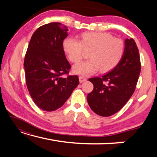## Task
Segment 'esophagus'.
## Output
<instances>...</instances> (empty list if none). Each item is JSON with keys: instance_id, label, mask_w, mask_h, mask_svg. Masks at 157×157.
<instances>
[{"instance_id": "1", "label": "esophagus", "mask_w": 157, "mask_h": 157, "mask_svg": "<svg viewBox=\"0 0 157 157\" xmlns=\"http://www.w3.org/2000/svg\"><path fill=\"white\" fill-rule=\"evenodd\" d=\"M79 82L80 83H82V82H84L86 80V78H85V77H83V76H79Z\"/></svg>"}]
</instances>
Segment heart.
Instances as JSON below:
<instances>
[{
	"label": "heart",
	"mask_w": 157,
	"mask_h": 157,
	"mask_svg": "<svg viewBox=\"0 0 157 157\" xmlns=\"http://www.w3.org/2000/svg\"><path fill=\"white\" fill-rule=\"evenodd\" d=\"M63 49L72 63H78L89 52V59L78 63L73 72L82 75H90L100 69L102 73L112 70L118 64L124 52L121 39L111 34L100 32H85L79 35V41L71 37L63 41Z\"/></svg>",
	"instance_id": "heart-1"
}]
</instances>
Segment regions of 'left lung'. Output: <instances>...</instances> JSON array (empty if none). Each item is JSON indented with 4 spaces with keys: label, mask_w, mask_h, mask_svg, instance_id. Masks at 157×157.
Instances as JSON below:
<instances>
[{
    "label": "left lung",
    "mask_w": 157,
    "mask_h": 157,
    "mask_svg": "<svg viewBox=\"0 0 157 157\" xmlns=\"http://www.w3.org/2000/svg\"><path fill=\"white\" fill-rule=\"evenodd\" d=\"M121 62L101 78L89 80L94 90L87 95L89 107L98 115L107 117L118 112L134 94L140 73L139 49L133 39L124 41Z\"/></svg>",
    "instance_id": "left-lung-1"
}]
</instances>
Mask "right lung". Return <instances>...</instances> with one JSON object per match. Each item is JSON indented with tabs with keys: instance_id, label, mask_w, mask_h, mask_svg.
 I'll use <instances>...</instances> for the list:
<instances>
[{
	"instance_id": "obj_1",
	"label": "right lung",
	"mask_w": 157,
	"mask_h": 157,
	"mask_svg": "<svg viewBox=\"0 0 157 157\" xmlns=\"http://www.w3.org/2000/svg\"><path fill=\"white\" fill-rule=\"evenodd\" d=\"M67 32L60 23L42 25L33 34L26 52V85L34 102L44 111L60 108L79 84L77 75L63 77L71 69L63 49Z\"/></svg>"
}]
</instances>
